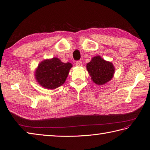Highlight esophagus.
Here are the masks:
<instances>
[{"mask_svg":"<svg viewBox=\"0 0 150 150\" xmlns=\"http://www.w3.org/2000/svg\"><path fill=\"white\" fill-rule=\"evenodd\" d=\"M75 64H76V66H78V67H80V66H83V63H82V62L80 61V60H78V61L76 62Z\"/></svg>","mask_w":150,"mask_h":150,"instance_id":"34e87169","label":"esophagus"}]
</instances>
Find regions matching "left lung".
<instances>
[{
    "label": "left lung",
    "mask_w": 150,
    "mask_h": 150,
    "mask_svg": "<svg viewBox=\"0 0 150 150\" xmlns=\"http://www.w3.org/2000/svg\"><path fill=\"white\" fill-rule=\"evenodd\" d=\"M86 69L93 83L98 85L105 84L110 81L115 70L112 62L105 60L99 56L92 58L86 64Z\"/></svg>",
    "instance_id": "left-lung-1"
}]
</instances>
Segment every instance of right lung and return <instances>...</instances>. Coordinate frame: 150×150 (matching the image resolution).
Instances as JSON below:
<instances>
[{
	"mask_svg": "<svg viewBox=\"0 0 150 150\" xmlns=\"http://www.w3.org/2000/svg\"><path fill=\"white\" fill-rule=\"evenodd\" d=\"M71 67V63L62 62L58 58L44 60L35 71V78L45 88L53 90L65 83Z\"/></svg>",
	"mask_w": 150,
	"mask_h": 150,
	"instance_id": "right-lung-1",
	"label": "right lung"
}]
</instances>
